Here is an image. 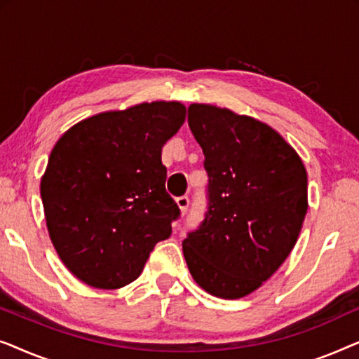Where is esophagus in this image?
Masks as SVG:
<instances>
[{
  "label": "esophagus",
  "mask_w": 359,
  "mask_h": 359,
  "mask_svg": "<svg viewBox=\"0 0 359 359\" xmlns=\"http://www.w3.org/2000/svg\"><path fill=\"white\" fill-rule=\"evenodd\" d=\"M176 204H178L181 214L184 215L186 212H188V208H189V198L188 196H180V198L176 199Z\"/></svg>",
  "instance_id": "34e87169"
}]
</instances>
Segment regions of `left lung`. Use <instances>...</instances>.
<instances>
[{"label":"left lung","mask_w":359,"mask_h":359,"mask_svg":"<svg viewBox=\"0 0 359 359\" xmlns=\"http://www.w3.org/2000/svg\"><path fill=\"white\" fill-rule=\"evenodd\" d=\"M188 124L204 151L209 210L183 242L191 276L220 299L248 296L292 252L307 203V171L284 137L227 107L191 104Z\"/></svg>","instance_id":"8db88e82"}]
</instances>
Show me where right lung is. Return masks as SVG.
I'll list each match as a JSON object with an SVG mask.
<instances>
[{
	"instance_id": "right-lung-1",
	"label": "right lung",
	"mask_w": 359,
	"mask_h": 359,
	"mask_svg": "<svg viewBox=\"0 0 359 359\" xmlns=\"http://www.w3.org/2000/svg\"><path fill=\"white\" fill-rule=\"evenodd\" d=\"M186 119L178 101L140 102L70 127L41 180L47 230L73 276L124 287L171 235L180 208L166 193L161 149Z\"/></svg>"
}]
</instances>
